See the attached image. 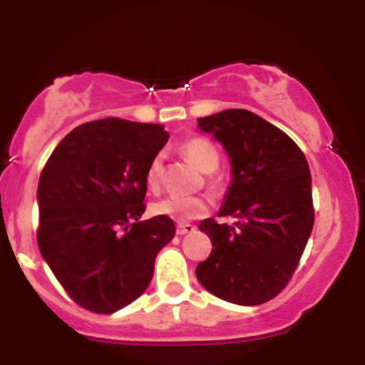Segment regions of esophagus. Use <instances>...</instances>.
I'll list each match as a JSON object with an SVG mask.
<instances>
[{"instance_id": "esophagus-1", "label": "esophagus", "mask_w": 365, "mask_h": 365, "mask_svg": "<svg viewBox=\"0 0 365 365\" xmlns=\"http://www.w3.org/2000/svg\"><path fill=\"white\" fill-rule=\"evenodd\" d=\"M195 232V226L194 225H188V223H178L177 225V233L178 235H187V233Z\"/></svg>"}]
</instances>
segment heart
Instances as JSON below:
<instances>
[{"label": "heart", "instance_id": "b5f03b06", "mask_svg": "<svg viewBox=\"0 0 365 365\" xmlns=\"http://www.w3.org/2000/svg\"><path fill=\"white\" fill-rule=\"evenodd\" d=\"M185 156L199 168L202 173H212L220 165V154L215 145L202 137H192L182 145ZM163 154H158L149 163L145 182L150 190H158L161 180ZM209 211V200L206 197H166L153 204V212L158 216H166L177 221H190L204 216Z\"/></svg>", "mask_w": 365, "mask_h": 365}]
</instances>
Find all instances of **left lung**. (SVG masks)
Here are the masks:
<instances>
[{"instance_id":"left-lung-1","label":"left lung","mask_w":365,"mask_h":365,"mask_svg":"<svg viewBox=\"0 0 365 365\" xmlns=\"http://www.w3.org/2000/svg\"><path fill=\"white\" fill-rule=\"evenodd\" d=\"M199 128L223 145L232 182L217 216L235 223L200 221L211 255L199 262V283L217 299L259 305L290 282L314 225L307 159L287 133L247 110L197 118Z\"/></svg>"}]
</instances>
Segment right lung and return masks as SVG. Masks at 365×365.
Listing matches in <instances>:
<instances>
[{
    "label": "right lung",
    "instance_id": "right-lung-1",
    "mask_svg": "<svg viewBox=\"0 0 365 365\" xmlns=\"http://www.w3.org/2000/svg\"><path fill=\"white\" fill-rule=\"evenodd\" d=\"M170 135L161 125L104 118L73 128L37 185L41 255L83 309L113 314L149 287L171 217L140 221L149 163Z\"/></svg>",
    "mask_w": 365,
    "mask_h": 365
}]
</instances>
